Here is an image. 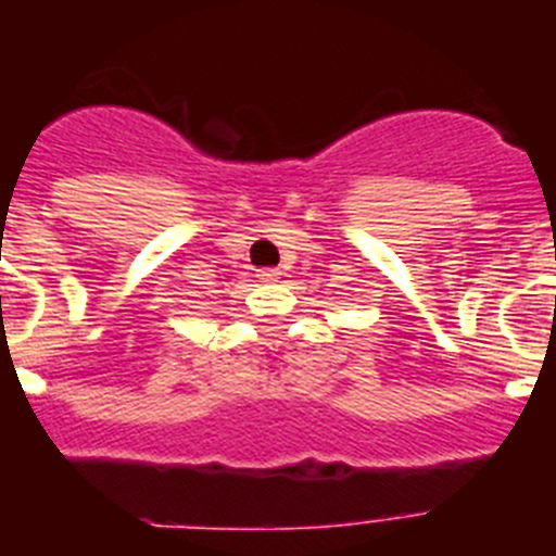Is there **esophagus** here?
I'll list each match as a JSON object with an SVG mask.
<instances>
[{"mask_svg":"<svg viewBox=\"0 0 556 556\" xmlns=\"http://www.w3.org/2000/svg\"><path fill=\"white\" fill-rule=\"evenodd\" d=\"M255 278L264 283H269V281H278V278H281V273H278V269H258V275H255Z\"/></svg>","mask_w":556,"mask_h":556,"instance_id":"34e87169","label":"esophagus"}]
</instances>
